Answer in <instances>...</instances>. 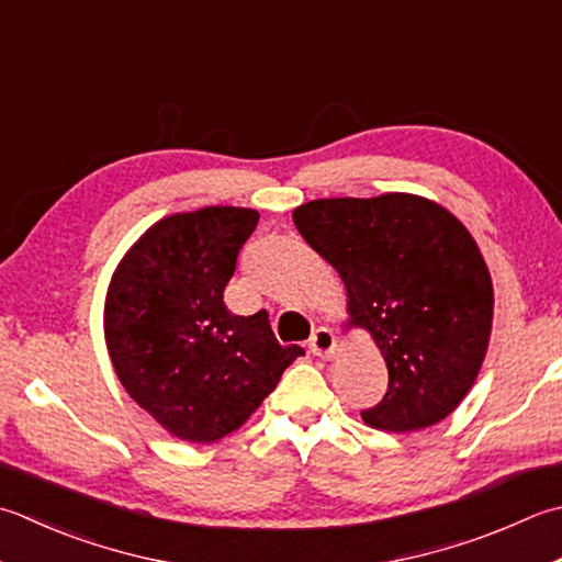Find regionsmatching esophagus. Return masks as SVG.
Listing matches in <instances>:
<instances>
[{
  "instance_id": "1",
  "label": "esophagus",
  "mask_w": 562,
  "mask_h": 562,
  "mask_svg": "<svg viewBox=\"0 0 562 562\" xmlns=\"http://www.w3.org/2000/svg\"><path fill=\"white\" fill-rule=\"evenodd\" d=\"M334 348H336V336H334L331 328H326V326L314 328V334L310 338L312 353L318 356V358H328L334 353Z\"/></svg>"
}]
</instances>
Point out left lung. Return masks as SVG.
Wrapping results in <instances>:
<instances>
[{
  "label": "left lung",
  "instance_id": "8db88e82",
  "mask_svg": "<svg viewBox=\"0 0 562 562\" xmlns=\"http://www.w3.org/2000/svg\"><path fill=\"white\" fill-rule=\"evenodd\" d=\"M294 226L346 284L350 326L387 362L384 397L360 412L380 431H419L470 392L492 331V278L470 231L441 204L390 192L314 200Z\"/></svg>",
  "mask_w": 562,
  "mask_h": 562
}]
</instances>
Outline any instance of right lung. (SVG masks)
<instances>
[{"label":"right lung","mask_w":562,"mask_h":562,"mask_svg":"<svg viewBox=\"0 0 562 562\" xmlns=\"http://www.w3.org/2000/svg\"><path fill=\"white\" fill-rule=\"evenodd\" d=\"M244 206H204L153 224L119 262L104 304L114 370L140 409L190 443L246 424L300 346H280L268 314L236 316L224 288L258 226Z\"/></svg>","instance_id":"right-lung-1"}]
</instances>
